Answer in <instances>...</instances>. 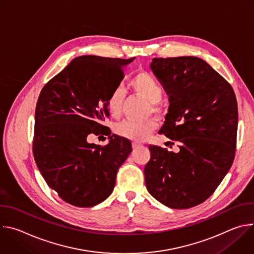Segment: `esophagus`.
<instances>
[{"mask_svg": "<svg viewBox=\"0 0 254 254\" xmlns=\"http://www.w3.org/2000/svg\"><path fill=\"white\" fill-rule=\"evenodd\" d=\"M131 146H132V149H133V150H136L138 147H140V144H139L138 142H136V141H133V142L131 143Z\"/></svg>", "mask_w": 254, "mask_h": 254, "instance_id": "34e87169", "label": "esophagus"}]
</instances>
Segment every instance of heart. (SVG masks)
Here are the masks:
<instances>
[{"label":"heart","instance_id":"1","mask_svg":"<svg viewBox=\"0 0 254 254\" xmlns=\"http://www.w3.org/2000/svg\"><path fill=\"white\" fill-rule=\"evenodd\" d=\"M130 86L134 92L142 96L149 101L153 113H160L161 107L159 101L163 98L164 88L159 81L147 71H140L130 79ZM125 99V92L121 88H115L110 94L106 101L108 113L112 118L118 119L121 116L123 102ZM157 128V123L153 120L143 122L124 121L117 125L115 131L117 134L135 141H142L147 139Z\"/></svg>","mask_w":254,"mask_h":254}]
</instances>
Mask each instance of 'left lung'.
<instances>
[{
	"mask_svg": "<svg viewBox=\"0 0 254 254\" xmlns=\"http://www.w3.org/2000/svg\"><path fill=\"white\" fill-rule=\"evenodd\" d=\"M151 68L170 96L160 132L180 142V152L150 144L144 181L162 204L188 209L207 200L232 166L238 124L235 93L198 57L154 58Z\"/></svg>",
	"mask_w": 254,
	"mask_h": 254,
	"instance_id": "obj_1",
	"label": "left lung"
}]
</instances>
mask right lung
I'll return each mask as SVG.
<instances>
[{"label": "right lung", "instance_id": "1", "mask_svg": "<svg viewBox=\"0 0 254 254\" xmlns=\"http://www.w3.org/2000/svg\"><path fill=\"white\" fill-rule=\"evenodd\" d=\"M134 58L79 56L42 88L35 111L33 154L47 185L76 207L110 196L120 167L132 151L128 139L102 126L106 101ZM91 133L110 136L105 146L87 142Z\"/></svg>", "mask_w": 254, "mask_h": 254}]
</instances>
